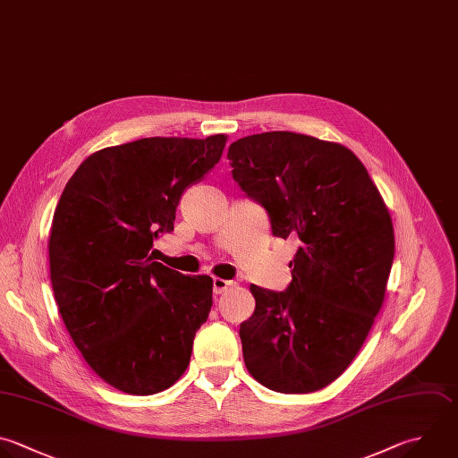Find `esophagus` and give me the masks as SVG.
Here are the masks:
<instances>
[{
	"label": "esophagus",
	"instance_id": "obj_1",
	"mask_svg": "<svg viewBox=\"0 0 458 458\" xmlns=\"http://www.w3.org/2000/svg\"><path fill=\"white\" fill-rule=\"evenodd\" d=\"M233 284H234L233 281L220 279V277H213V292H215V293H222V292H225L229 286H233Z\"/></svg>",
	"mask_w": 458,
	"mask_h": 458
}]
</instances>
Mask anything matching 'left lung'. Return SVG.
<instances>
[{"label": "left lung", "instance_id": "8db88e82", "mask_svg": "<svg viewBox=\"0 0 458 458\" xmlns=\"http://www.w3.org/2000/svg\"><path fill=\"white\" fill-rule=\"evenodd\" d=\"M227 159L272 234L299 238L284 292L250 284L256 310L240 324L245 365L270 390H320L354 360L383 304L394 261L388 209L338 143L263 132L231 143Z\"/></svg>", "mask_w": 458, "mask_h": 458}]
</instances>
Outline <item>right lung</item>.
<instances>
[{
  "instance_id": "obj_1",
  "label": "right lung",
  "mask_w": 458,
  "mask_h": 458,
  "mask_svg": "<svg viewBox=\"0 0 458 458\" xmlns=\"http://www.w3.org/2000/svg\"><path fill=\"white\" fill-rule=\"evenodd\" d=\"M225 136L143 138L89 156L50 233L54 295L77 349L114 388L150 395L186 370L213 304L209 276H184L150 249L174 231L182 193L220 161Z\"/></svg>"
}]
</instances>
